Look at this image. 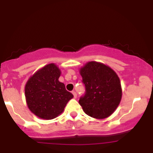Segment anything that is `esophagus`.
<instances>
[{
	"instance_id": "34e87169",
	"label": "esophagus",
	"mask_w": 153,
	"mask_h": 153,
	"mask_svg": "<svg viewBox=\"0 0 153 153\" xmlns=\"http://www.w3.org/2000/svg\"><path fill=\"white\" fill-rule=\"evenodd\" d=\"M72 94H73V96H74L75 99H76V98H77V94H76V92H75V91H73V92H72Z\"/></svg>"
}]
</instances>
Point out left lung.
I'll return each instance as SVG.
<instances>
[{"instance_id": "1", "label": "left lung", "mask_w": 153, "mask_h": 153, "mask_svg": "<svg viewBox=\"0 0 153 153\" xmlns=\"http://www.w3.org/2000/svg\"><path fill=\"white\" fill-rule=\"evenodd\" d=\"M85 94L79 100L83 111L93 118L111 116L122 99L121 82L116 72L101 62L91 61L80 68Z\"/></svg>"}]
</instances>
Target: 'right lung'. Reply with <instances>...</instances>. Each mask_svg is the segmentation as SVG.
<instances>
[{"label": "right lung", "instance_id": "right-lung-1", "mask_svg": "<svg viewBox=\"0 0 153 153\" xmlns=\"http://www.w3.org/2000/svg\"><path fill=\"white\" fill-rule=\"evenodd\" d=\"M61 71L54 63L38 70L26 82L25 97L28 108L36 117L52 119L62 113L73 95L59 81Z\"/></svg>", "mask_w": 153, "mask_h": 153}]
</instances>
